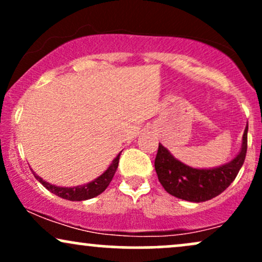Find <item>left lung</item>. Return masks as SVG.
<instances>
[{"mask_svg":"<svg viewBox=\"0 0 262 262\" xmlns=\"http://www.w3.org/2000/svg\"><path fill=\"white\" fill-rule=\"evenodd\" d=\"M248 149V124L242 138V148L234 159L209 169H196L177 160L159 144L155 171L162 187L171 196L188 202H206L229 187L244 164Z\"/></svg>","mask_w":262,"mask_h":262,"instance_id":"8db88e82","label":"left lung"}]
</instances>
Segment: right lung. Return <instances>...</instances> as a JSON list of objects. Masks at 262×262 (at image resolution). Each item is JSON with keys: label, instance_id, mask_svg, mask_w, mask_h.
I'll list each match as a JSON object with an SVG mask.
<instances>
[{"label": "right lung", "instance_id": "add662e5", "mask_svg": "<svg viewBox=\"0 0 262 262\" xmlns=\"http://www.w3.org/2000/svg\"><path fill=\"white\" fill-rule=\"evenodd\" d=\"M119 156H121V152L113 159V161L111 162V165L107 167V170L104 171L102 175L96 177L93 181L86 183V185L75 186V187H61V186L52 185V183L44 181V180L41 179L40 176H38L33 170L32 172L35 179H37L48 191L56 194V196L68 201H86L91 200L93 197H97L98 194H101L102 192L108 187L110 182L112 181L114 173H116L117 167H118Z\"/></svg>", "mask_w": 262, "mask_h": 262}]
</instances>
